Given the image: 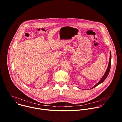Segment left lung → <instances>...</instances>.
<instances>
[{
	"label": "left lung",
	"mask_w": 122,
	"mask_h": 122,
	"mask_svg": "<svg viewBox=\"0 0 122 122\" xmlns=\"http://www.w3.org/2000/svg\"><path fill=\"white\" fill-rule=\"evenodd\" d=\"M111 58H112V56H111V51L110 52V59H109V64H108V67H107V69L105 72V73L104 74V75H103V76L102 77V78L101 79V80L98 81V82H97L92 88H94L96 86H98V85H99L100 84L102 83L105 79L106 78H107V77L108 76L109 73V72H110V68H111Z\"/></svg>",
	"instance_id": "1"
}]
</instances>
